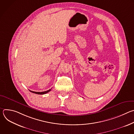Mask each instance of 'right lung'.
<instances>
[{"instance_id": "add662e5", "label": "right lung", "mask_w": 134, "mask_h": 134, "mask_svg": "<svg viewBox=\"0 0 134 134\" xmlns=\"http://www.w3.org/2000/svg\"><path fill=\"white\" fill-rule=\"evenodd\" d=\"M51 89H50L48 91H44V92H34V91H30V92L33 93H35V94H46L47 93H48L49 92H50L51 91Z\"/></svg>"}]
</instances>
